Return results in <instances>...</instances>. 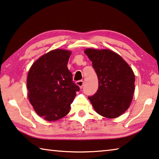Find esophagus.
<instances>
[{"mask_svg":"<svg viewBox=\"0 0 159 159\" xmlns=\"http://www.w3.org/2000/svg\"><path fill=\"white\" fill-rule=\"evenodd\" d=\"M75 84H76L77 85H79L80 89H82L83 86H84V80H78Z\"/></svg>","mask_w":159,"mask_h":159,"instance_id":"34e87169","label":"esophagus"}]
</instances>
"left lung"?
Listing matches in <instances>:
<instances>
[{"instance_id": "8db88e82", "label": "left lung", "mask_w": 159, "mask_h": 159, "mask_svg": "<svg viewBox=\"0 0 159 159\" xmlns=\"http://www.w3.org/2000/svg\"><path fill=\"white\" fill-rule=\"evenodd\" d=\"M98 79L96 93L89 99L95 112L107 118L122 115L132 100L135 77L129 64L109 49H86Z\"/></svg>"}]
</instances>
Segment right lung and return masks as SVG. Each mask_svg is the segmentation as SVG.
I'll return each mask as SVG.
<instances>
[{
    "label": "right lung",
    "mask_w": 159,
    "mask_h": 159,
    "mask_svg": "<svg viewBox=\"0 0 159 159\" xmlns=\"http://www.w3.org/2000/svg\"><path fill=\"white\" fill-rule=\"evenodd\" d=\"M70 54L68 50H52L35 61L29 70V100L37 114L47 121L66 115L80 90L67 67Z\"/></svg>",
    "instance_id": "obj_1"
}]
</instances>
